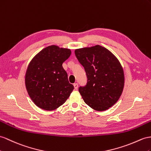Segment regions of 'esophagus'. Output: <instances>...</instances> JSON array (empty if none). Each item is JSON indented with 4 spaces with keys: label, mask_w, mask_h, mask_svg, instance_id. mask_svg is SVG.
<instances>
[{
    "label": "esophagus",
    "mask_w": 151,
    "mask_h": 151,
    "mask_svg": "<svg viewBox=\"0 0 151 151\" xmlns=\"http://www.w3.org/2000/svg\"><path fill=\"white\" fill-rule=\"evenodd\" d=\"M73 86H74V88H75V90H77V89H78V83H75L73 84Z\"/></svg>",
    "instance_id": "esophagus-1"
}]
</instances>
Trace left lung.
Listing matches in <instances>:
<instances>
[{"label":"left lung","instance_id":"left-lung-1","mask_svg":"<svg viewBox=\"0 0 151 151\" xmlns=\"http://www.w3.org/2000/svg\"><path fill=\"white\" fill-rule=\"evenodd\" d=\"M75 53L87 75L86 85L78 88L85 103L98 111L109 109L122 92L124 76L121 64L109 50L99 45L76 49Z\"/></svg>","mask_w":151,"mask_h":151}]
</instances>
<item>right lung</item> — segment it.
<instances>
[{"label":"right lung","mask_w":151,"mask_h":151,"mask_svg":"<svg viewBox=\"0 0 151 151\" xmlns=\"http://www.w3.org/2000/svg\"><path fill=\"white\" fill-rule=\"evenodd\" d=\"M70 55L69 49L52 45L42 50L30 63L25 75V86L30 98L40 109H57L74 89L63 67Z\"/></svg>","instance_id":"obj_1"}]
</instances>
